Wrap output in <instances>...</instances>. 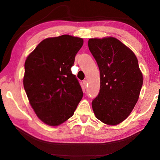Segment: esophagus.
Masks as SVG:
<instances>
[{"label": "esophagus", "instance_id": "obj_1", "mask_svg": "<svg viewBox=\"0 0 160 160\" xmlns=\"http://www.w3.org/2000/svg\"><path fill=\"white\" fill-rule=\"evenodd\" d=\"M83 84H84V87H87V80H84V82H83Z\"/></svg>", "mask_w": 160, "mask_h": 160}]
</instances>
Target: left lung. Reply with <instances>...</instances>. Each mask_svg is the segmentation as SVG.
I'll use <instances>...</instances> for the list:
<instances>
[{
	"label": "left lung",
	"mask_w": 160,
	"mask_h": 160,
	"mask_svg": "<svg viewBox=\"0 0 160 160\" xmlns=\"http://www.w3.org/2000/svg\"><path fill=\"white\" fill-rule=\"evenodd\" d=\"M88 47L98 63L100 92L92 102L95 117L109 125L127 119L138 100L143 75L135 54L118 39L90 38Z\"/></svg>",
	"instance_id": "left-lung-1"
}]
</instances>
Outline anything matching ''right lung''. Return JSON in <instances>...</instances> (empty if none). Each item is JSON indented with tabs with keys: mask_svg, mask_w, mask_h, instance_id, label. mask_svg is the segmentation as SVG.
I'll use <instances>...</instances> for the list:
<instances>
[{
	"mask_svg": "<svg viewBox=\"0 0 160 160\" xmlns=\"http://www.w3.org/2000/svg\"><path fill=\"white\" fill-rule=\"evenodd\" d=\"M82 38L69 35L46 38L26 59L24 88L41 121L58 126L73 115L83 97L71 72Z\"/></svg>",
	"mask_w": 160,
	"mask_h": 160,
	"instance_id": "obj_1",
	"label": "right lung"
}]
</instances>
